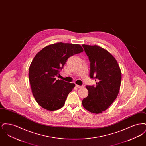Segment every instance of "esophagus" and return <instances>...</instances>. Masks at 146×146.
<instances>
[{
  "label": "esophagus",
  "mask_w": 146,
  "mask_h": 146,
  "mask_svg": "<svg viewBox=\"0 0 146 146\" xmlns=\"http://www.w3.org/2000/svg\"><path fill=\"white\" fill-rule=\"evenodd\" d=\"M76 87H77L78 88H82L83 86H80V85H77V84L76 85Z\"/></svg>",
  "instance_id": "1"
}]
</instances>
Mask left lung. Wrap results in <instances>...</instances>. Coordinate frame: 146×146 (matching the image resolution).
<instances>
[{
	"mask_svg": "<svg viewBox=\"0 0 146 146\" xmlns=\"http://www.w3.org/2000/svg\"><path fill=\"white\" fill-rule=\"evenodd\" d=\"M82 46L90 62V76L97 82L95 87L86 86L89 94L83 100L82 104L91 113H101L117 97L121 72L116 59L106 49L97 45Z\"/></svg>",
	"mask_w": 146,
	"mask_h": 146,
	"instance_id": "obj_1",
	"label": "left lung"
}]
</instances>
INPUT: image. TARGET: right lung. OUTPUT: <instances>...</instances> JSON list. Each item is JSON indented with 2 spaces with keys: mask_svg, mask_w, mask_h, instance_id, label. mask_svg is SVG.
Returning a JSON list of instances; mask_svg holds the SVG:
<instances>
[{
  "mask_svg": "<svg viewBox=\"0 0 146 146\" xmlns=\"http://www.w3.org/2000/svg\"><path fill=\"white\" fill-rule=\"evenodd\" d=\"M83 50L79 44L57 42L35 56L29 68V80L35 101L43 108L53 111L64 106L75 84L56 80V77L69 57Z\"/></svg>",
  "mask_w": 146,
  "mask_h": 146,
  "instance_id": "add662e5",
  "label": "right lung"
}]
</instances>
